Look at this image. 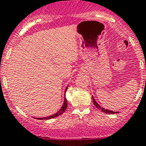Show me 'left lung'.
I'll use <instances>...</instances> for the list:
<instances>
[{
  "label": "left lung",
  "instance_id": "obj_1",
  "mask_svg": "<svg viewBox=\"0 0 146 146\" xmlns=\"http://www.w3.org/2000/svg\"><path fill=\"white\" fill-rule=\"evenodd\" d=\"M93 104H94V105L96 106V107H97L98 109H101V111H104V112H105L106 113H109V114H111V113H119L118 111H117V112H114V111H112L108 110V109H104V108H101V107L100 106L97 104V102H96V100H95L94 98H93Z\"/></svg>",
  "mask_w": 146,
  "mask_h": 146
}]
</instances>
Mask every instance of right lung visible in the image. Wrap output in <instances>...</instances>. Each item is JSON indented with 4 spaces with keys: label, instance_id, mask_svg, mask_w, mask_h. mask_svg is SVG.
Returning a JSON list of instances; mask_svg holds the SVG:
<instances>
[{
    "label": "right lung",
    "instance_id": "right-lung-1",
    "mask_svg": "<svg viewBox=\"0 0 146 146\" xmlns=\"http://www.w3.org/2000/svg\"><path fill=\"white\" fill-rule=\"evenodd\" d=\"M66 89H67V88H66L65 93H66ZM66 107H67V101H66V98L64 97V104H63L62 107H61V109H60V110L58 111V112H56V113L53 114V115H52V116H49V117H42V118H36V119H53V118H55V117H58L59 115L62 114V113H64V112L65 111H66Z\"/></svg>",
    "mask_w": 146,
    "mask_h": 146
}]
</instances>
